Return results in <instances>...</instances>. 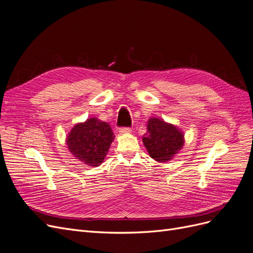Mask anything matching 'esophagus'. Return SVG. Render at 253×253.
I'll return each instance as SVG.
<instances>
[{"label": "esophagus", "mask_w": 253, "mask_h": 253, "mask_svg": "<svg viewBox=\"0 0 253 253\" xmlns=\"http://www.w3.org/2000/svg\"><path fill=\"white\" fill-rule=\"evenodd\" d=\"M131 131H132L131 127H126V126L120 127V128H119V133H120V134H126V133H129Z\"/></svg>", "instance_id": "esophagus-1"}]
</instances>
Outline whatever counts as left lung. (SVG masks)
Segmentation results:
<instances>
[{"label": "left lung", "instance_id": "1", "mask_svg": "<svg viewBox=\"0 0 253 253\" xmlns=\"http://www.w3.org/2000/svg\"><path fill=\"white\" fill-rule=\"evenodd\" d=\"M142 141L153 159L165 163L182 148L183 134L173 125L166 124L158 118H151Z\"/></svg>", "mask_w": 253, "mask_h": 253}]
</instances>
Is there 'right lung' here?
Listing matches in <instances>:
<instances>
[{
	"label": "right lung",
	"mask_w": 253,
	"mask_h": 253,
	"mask_svg": "<svg viewBox=\"0 0 253 253\" xmlns=\"http://www.w3.org/2000/svg\"><path fill=\"white\" fill-rule=\"evenodd\" d=\"M114 137L109 124L90 118L72 128L66 143L70 152L81 163L97 167L103 162Z\"/></svg>",
	"instance_id": "obj_1"
}]
</instances>
